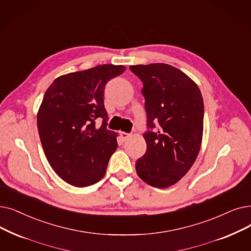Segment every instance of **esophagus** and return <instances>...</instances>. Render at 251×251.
Listing matches in <instances>:
<instances>
[{"instance_id": "obj_1", "label": "esophagus", "mask_w": 251, "mask_h": 251, "mask_svg": "<svg viewBox=\"0 0 251 251\" xmlns=\"http://www.w3.org/2000/svg\"><path fill=\"white\" fill-rule=\"evenodd\" d=\"M120 135H121V138L123 139V141L127 140L130 137V134L126 133V132H120Z\"/></svg>"}]
</instances>
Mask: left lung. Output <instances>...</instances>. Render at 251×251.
Listing matches in <instances>:
<instances>
[{"mask_svg":"<svg viewBox=\"0 0 251 251\" xmlns=\"http://www.w3.org/2000/svg\"><path fill=\"white\" fill-rule=\"evenodd\" d=\"M144 84L147 113L145 155L137 159L138 176L155 188L177 182L197 158L203 134L204 103L196 83L165 63L131 65Z\"/></svg>","mask_w":251,"mask_h":251,"instance_id":"1","label":"left lung"}]
</instances>
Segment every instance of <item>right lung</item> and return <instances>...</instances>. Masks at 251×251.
I'll use <instances>...</instances> for the list:
<instances>
[{"mask_svg":"<svg viewBox=\"0 0 251 251\" xmlns=\"http://www.w3.org/2000/svg\"><path fill=\"white\" fill-rule=\"evenodd\" d=\"M125 70L102 64L61 75L43 97L37 116L43 150L58 176L75 187L100 181L117 150V134L106 128L103 95L106 83ZM97 119L100 127L95 125Z\"/></svg>","mask_w":251,"mask_h":251,"instance_id":"obj_1","label":"right lung"}]
</instances>
